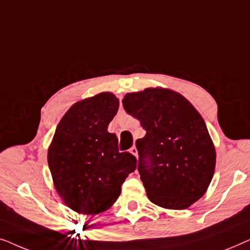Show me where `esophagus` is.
I'll use <instances>...</instances> for the list:
<instances>
[{"mask_svg": "<svg viewBox=\"0 0 250 250\" xmlns=\"http://www.w3.org/2000/svg\"><path fill=\"white\" fill-rule=\"evenodd\" d=\"M129 152H131L133 156H135L136 158H138V149H136V146H132V148L129 149Z\"/></svg>", "mask_w": 250, "mask_h": 250, "instance_id": "obj_1", "label": "esophagus"}]
</instances>
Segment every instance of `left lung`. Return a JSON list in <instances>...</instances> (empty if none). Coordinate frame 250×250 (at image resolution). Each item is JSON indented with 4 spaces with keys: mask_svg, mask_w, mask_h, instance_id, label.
Segmentation results:
<instances>
[{
    "mask_svg": "<svg viewBox=\"0 0 250 250\" xmlns=\"http://www.w3.org/2000/svg\"><path fill=\"white\" fill-rule=\"evenodd\" d=\"M123 107L139 119L138 169L149 200L166 209H186L213 179L216 151L204 118L182 94L148 87L125 94Z\"/></svg>",
    "mask_w": 250,
    "mask_h": 250,
    "instance_id": "1",
    "label": "left lung"
}]
</instances>
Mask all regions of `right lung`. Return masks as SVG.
Masks as SVG:
<instances>
[{
  "instance_id": "add662e5",
  "label": "right lung",
  "mask_w": 250,
  "mask_h": 250,
  "mask_svg": "<svg viewBox=\"0 0 250 250\" xmlns=\"http://www.w3.org/2000/svg\"><path fill=\"white\" fill-rule=\"evenodd\" d=\"M118 107L111 92L77 101L61 118L47 150L54 188L78 214L108 210L136 168L135 157L119 152L117 136L108 132Z\"/></svg>"
}]
</instances>
